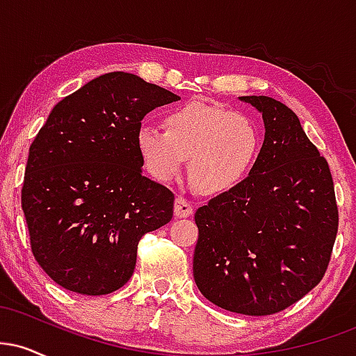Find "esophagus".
I'll list each match as a JSON object with an SVG mask.
<instances>
[{
  "label": "esophagus",
  "instance_id": "obj_1",
  "mask_svg": "<svg viewBox=\"0 0 356 356\" xmlns=\"http://www.w3.org/2000/svg\"><path fill=\"white\" fill-rule=\"evenodd\" d=\"M174 214L177 216V218H189V216L194 214V207H192V204L187 201L186 197L181 195V197L175 199Z\"/></svg>",
  "mask_w": 356,
  "mask_h": 356
}]
</instances>
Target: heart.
Returning <instances> with one entry per match:
<instances>
[{
  "instance_id": "b5f03b06",
  "label": "heart",
  "mask_w": 356,
  "mask_h": 356,
  "mask_svg": "<svg viewBox=\"0 0 356 356\" xmlns=\"http://www.w3.org/2000/svg\"><path fill=\"white\" fill-rule=\"evenodd\" d=\"M147 172L170 182L189 159V174L206 194H224L239 186L254 167L261 134L243 113L214 102L194 99L164 113V129L140 125L136 137Z\"/></svg>"
}]
</instances>
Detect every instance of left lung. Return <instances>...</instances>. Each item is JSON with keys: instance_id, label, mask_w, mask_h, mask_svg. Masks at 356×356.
<instances>
[{"instance_id": "8db88e82", "label": "left lung", "mask_w": 356, "mask_h": 356, "mask_svg": "<svg viewBox=\"0 0 356 356\" xmlns=\"http://www.w3.org/2000/svg\"><path fill=\"white\" fill-rule=\"evenodd\" d=\"M239 99L263 113L266 134L249 177L195 212L194 281L219 308L266 316L323 280L338 206L328 162L296 113L271 97Z\"/></svg>"}]
</instances>
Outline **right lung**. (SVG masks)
Masks as SVG:
<instances>
[{"instance_id": "right-lung-1", "label": "right lung", "mask_w": 356, "mask_h": 356, "mask_svg": "<svg viewBox=\"0 0 356 356\" xmlns=\"http://www.w3.org/2000/svg\"><path fill=\"white\" fill-rule=\"evenodd\" d=\"M175 100L132 73H105L58 102L36 134L22 209L36 263L61 288L117 291L142 236L172 219V191L142 175L136 137L150 110Z\"/></svg>"}]
</instances>
